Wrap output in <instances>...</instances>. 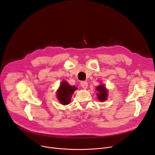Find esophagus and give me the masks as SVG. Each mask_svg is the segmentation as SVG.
I'll return each instance as SVG.
<instances>
[{"label": "esophagus", "instance_id": "esophagus-1", "mask_svg": "<svg viewBox=\"0 0 155 155\" xmlns=\"http://www.w3.org/2000/svg\"><path fill=\"white\" fill-rule=\"evenodd\" d=\"M80 84H81V86L83 88V89H86V88L87 87V83L86 81H81Z\"/></svg>", "mask_w": 155, "mask_h": 155}]
</instances>
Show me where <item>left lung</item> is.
<instances>
[{"label":"left lung","instance_id":"8db88e82","mask_svg":"<svg viewBox=\"0 0 155 155\" xmlns=\"http://www.w3.org/2000/svg\"><path fill=\"white\" fill-rule=\"evenodd\" d=\"M96 90L98 91L97 97L101 101H105L107 98V90L104 85H99L96 87Z\"/></svg>","mask_w":155,"mask_h":155}]
</instances>
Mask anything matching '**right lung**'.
I'll list each match as a JSON object with an SVG mask.
<instances>
[{"label": "right lung", "instance_id": "obj_1", "mask_svg": "<svg viewBox=\"0 0 155 155\" xmlns=\"http://www.w3.org/2000/svg\"><path fill=\"white\" fill-rule=\"evenodd\" d=\"M77 90L74 86L69 85L68 82L64 81L61 83L57 92V96L59 101L62 105H68L71 102V98L73 93Z\"/></svg>", "mask_w": 155, "mask_h": 155}]
</instances>
